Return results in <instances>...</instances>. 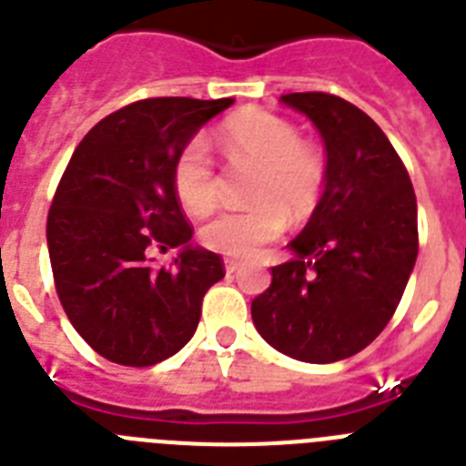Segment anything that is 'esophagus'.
<instances>
[{
  "mask_svg": "<svg viewBox=\"0 0 466 466\" xmlns=\"http://www.w3.org/2000/svg\"><path fill=\"white\" fill-rule=\"evenodd\" d=\"M238 269H241V262L234 260V258H228V260H225V272L234 274V272H238Z\"/></svg>",
  "mask_w": 466,
  "mask_h": 466,
  "instance_id": "obj_1",
  "label": "esophagus"
}]
</instances>
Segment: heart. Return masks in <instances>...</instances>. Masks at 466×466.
Listing matches in <instances>:
<instances>
[{
    "mask_svg": "<svg viewBox=\"0 0 466 466\" xmlns=\"http://www.w3.org/2000/svg\"><path fill=\"white\" fill-rule=\"evenodd\" d=\"M220 147L234 168L256 171L248 210H228L201 228L206 248L222 256H253L281 234L286 220L305 222L321 197L326 168L290 121L265 110H246L220 128ZM173 187L192 216H206L218 201V173L201 140H189L173 164Z\"/></svg>",
    "mask_w": 466,
    "mask_h": 466,
    "instance_id": "b5f03b06",
    "label": "heart"
}]
</instances>
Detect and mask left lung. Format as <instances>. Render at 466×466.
I'll return each mask as SVG.
<instances>
[{"label":"left lung","mask_w":466,"mask_h":466,"mask_svg":"<svg viewBox=\"0 0 466 466\" xmlns=\"http://www.w3.org/2000/svg\"><path fill=\"white\" fill-rule=\"evenodd\" d=\"M281 103L314 124L326 149L323 194L289 244L293 260L250 302L265 342L307 363L359 354L401 302L418 258V201L406 166L366 112L330 93Z\"/></svg>","instance_id":"1"}]
</instances>
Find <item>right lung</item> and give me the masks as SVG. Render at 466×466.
<instances>
[{
  "mask_svg": "<svg viewBox=\"0 0 466 466\" xmlns=\"http://www.w3.org/2000/svg\"><path fill=\"white\" fill-rule=\"evenodd\" d=\"M234 98H149L98 121L75 149L48 210L46 241L60 305L107 361L155 366L199 326L220 256L194 246L173 164ZM177 248L166 270L148 256Z\"/></svg>",
  "mask_w": 466,
  "mask_h": 466,
  "instance_id": "1",
  "label": "right lung"
}]
</instances>
